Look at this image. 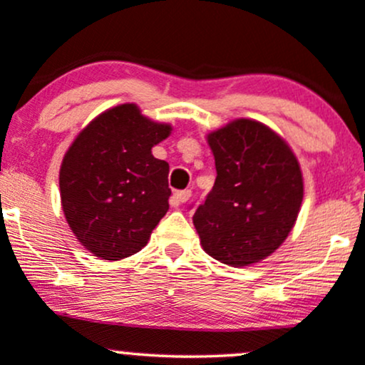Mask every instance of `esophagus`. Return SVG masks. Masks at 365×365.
I'll list each match as a JSON object with an SVG mask.
<instances>
[{
	"mask_svg": "<svg viewBox=\"0 0 365 365\" xmlns=\"http://www.w3.org/2000/svg\"><path fill=\"white\" fill-rule=\"evenodd\" d=\"M190 195H192L190 190H178V192H175L173 197H171V204H173V206H180V204L189 201Z\"/></svg>",
	"mask_w": 365,
	"mask_h": 365,
	"instance_id": "34e87169",
	"label": "esophagus"
}]
</instances>
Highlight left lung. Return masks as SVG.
Returning a JSON list of instances; mask_svg holds the SVG:
<instances>
[{"label": "left lung", "instance_id": "left-lung-1", "mask_svg": "<svg viewBox=\"0 0 365 365\" xmlns=\"http://www.w3.org/2000/svg\"><path fill=\"white\" fill-rule=\"evenodd\" d=\"M216 180L192 222L202 250L230 267L270 256L293 230L303 201L294 152L255 119H235L207 135Z\"/></svg>", "mask_w": 365, "mask_h": 365}]
</instances>
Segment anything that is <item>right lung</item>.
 I'll list each match as a JSON object with an SVG mask.
<instances>
[{"label":"right lung","mask_w":365,"mask_h":365,"mask_svg":"<svg viewBox=\"0 0 365 365\" xmlns=\"http://www.w3.org/2000/svg\"><path fill=\"white\" fill-rule=\"evenodd\" d=\"M170 124L123 103L97 115L76 137L60 166L62 210L76 239L93 256L138 253L170 210V164L152 155Z\"/></svg>","instance_id":"right-lung-1"}]
</instances>
